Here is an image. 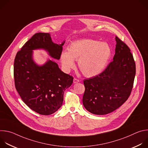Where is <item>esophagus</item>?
<instances>
[{"label":"esophagus","instance_id":"1","mask_svg":"<svg viewBox=\"0 0 148 148\" xmlns=\"http://www.w3.org/2000/svg\"><path fill=\"white\" fill-rule=\"evenodd\" d=\"M79 82V80L76 78H74V80H73V82L74 83H77V82Z\"/></svg>","mask_w":148,"mask_h":148}]
</instances>
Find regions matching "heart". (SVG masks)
Listing matches in <instances>:
<instances>
[{"label": "heart", "mask_w": 148, "mask_h": 148, "mask_svg": "<svg viewBox=\"0 0 148 148\" xmlns=\"http://www.w3.org/2000/svg\"><path fill=\"white\" fill-rule=\"evenodd\" d=\"M111 55V49L107 43L92 39H82L71 43L68 47V52H62L61 61L69 70L74 67V60H78L81 73L87 77H94L103 70Z\"/></svg>", "instance_id": "1"}]
</instances>
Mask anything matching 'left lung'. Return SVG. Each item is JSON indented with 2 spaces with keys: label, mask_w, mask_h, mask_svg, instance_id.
Returning a JSON list of instances; mask_svg holds the SVG:
<instances>
[{
  "label": "left lung",
  "mask_w": 148,
  "mask_h": 148,
  "mask_svg": "<svg viewBox=\"0 0 148 148\" xmlns=\"http://www.w3.org/2000/svg\"><path fill=\"white\" fill-rule=\"evenodd\" d=\"M115 54L112 61L101 74L84 79L82 103L90 112L105 115L125 102L132 90L136 65L130 49L115 36Z\"/></svg>",
  "instance_id": "1"
}]
</instances>
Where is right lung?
<instances>
[{
  "label": "right lung",
  "mask_w": 148,
  "mask_h": 148,
  "mask_svg": "<svg viewBox=\"0 0 148 148\" xmlns=\"http://www.w3.org/2000/svg\"><path fill=\"white\" fill-rule=\"evenodd\" d=\"M64 41L53 43L47 33L34 34L19 50L14 62L15 87L23 101L33 111L44 115L56 112L62 104L64 92L73 82V77L63 73L54 61L38 66L32 59V50L44 49L59 60Z\"/></svg>",
  "instance_id": "obj_1"
}]
</instances>
